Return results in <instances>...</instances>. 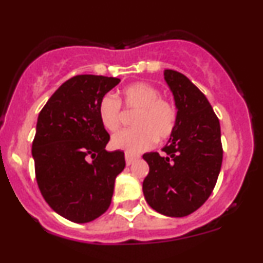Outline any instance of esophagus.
Instances as JSON below:
<instances>
[{
	"label": "esophagus",
	"mask_w": 263,
	"mask_h": 263,
	"mask_svg": "<svg viewBox=\"0 0 263 263\" xmlns=\"http://www.w3.org/2000/svg\"><path fill=\"white\" fill-rule=\"evenodd\" d=\"M125 158H126V164L127 165H131L132 163H134L136 159H137V157L136 156H132V155H128V153H126L125 155Z\"/></svg>",
	"instance_id": "obj_1"
}]
</instances>
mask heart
Masks as SVG:
<instances>
[{
    "mask_svg": "<svg viewBox=\"0 0 263 263\" xmlns=\"http://www.w3.org/2000/svg\"><path fill=\"white\" fill-rule=\"evenodd\" d=\"M122 101L129 110H136L132 119L134 128L117 132L111 138L115 149L125 151L128 155L151 148L156 140L170 138L176 129L177 110L161 91L148 83H135L121 91ZM99 119L107 131L119 129L121 123V106L114 95H105L99 104Z\"/></svg>",
    "mask_w": 263,
    "mask_h": 263,
    "instance_id": "b5f03b06",
    "label": "heart"
}]
</instances>
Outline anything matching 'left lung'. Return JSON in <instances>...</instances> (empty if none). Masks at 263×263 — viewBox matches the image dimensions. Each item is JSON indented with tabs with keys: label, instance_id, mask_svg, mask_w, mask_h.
Listing matches in <instances>:
<instances>
[{
	"label": "left lung",
	"instance_id": "8db88e82",
	"mask_svg": "<svg viewBox=\"0 0 263 263\" xmlns=\"http://www.w3.org/2000/svg\"><path fill=\"white\" fill-rule=\"evenodd\" d=\"M164 80L173 92L177 125L164 156L144 153L149 173L143 194L152 209L182 218L203 205L218 180L222 163L220 122L205 95L185 75L165 69Z\"/></svg>",
	"mask_w": 263,
	"mask_h": 263
}]
</instances>
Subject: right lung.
<instances>
[{
	"label": "right lung",
	"instance_id": "add662e5",
	"mask_svg": "<svg viewBox=\"0 0 263 263\" xmlns=\"http://www.w3.org/2000/svg\"><path fill=\"white\" fill-rule=\"evenodd\" d=\"M120 79L77 75L66 80L39 112L32 144L35 179L48 205L78 224L108 209L125 153L105 149L110 135L99 104Z\"/></svg>",
	"mask_w": 263,
	"mask_h": 263
}]
</instances>
